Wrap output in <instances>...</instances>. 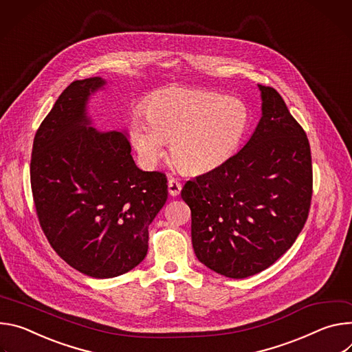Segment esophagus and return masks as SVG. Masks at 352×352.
Returning a JSON list of instances; mask_svg holds the SVG:
<instances>
[{
  "mask_svg": "<svg viewBox=\"0 0 352 352\" xmlns=\"http://www.w3.org/2000/svg\"><path fill=\"white\" fill-rule=\"evenodd\" d=\"M168 190H169V194L170 196H179V192H180V190H182V183L177 180V179H175V177H170L169 179V182H168Z\"/></svg>",
  "mask_w": 352,
  "mask_h": 352,
  "instance_id": "1",
  "label": "esophagus"
}]
</instances>
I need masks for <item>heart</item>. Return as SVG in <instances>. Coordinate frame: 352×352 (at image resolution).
<instances>
[{"label":"heart","instance_id":"heart-1","mask_svg":"<svg viewBox=\"0 0 352 352\" xmlns=\"http://www.w3.org/2000/svg\"><path fill=\"white\" fill-rule=\"evenodd\" d=\"M145 121L131 129V141L148 166L164 155L183 169L201 173L222 165L239 146L248 124L246 106L233 98L192 89H166L145 106Z\"/></svg>","mask_w":352,"mask_h":352}]
</instances>
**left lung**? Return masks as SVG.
<instances>
[{
    "mask_svg": "<svg viewBox=\"0 0 352 352\" xmlns=\"http://www.w3.org/2000/svg\"><path fill=\"white\" fill-rule=\"evenodd\" d=\"M258 88L263 114L246 145L182 188L194 253L229 278L257 274L294 245L314 188L305 130L274 88Z\"/></svg>",
    "mask_w": 352,
    "mask_h": 352,
    "instance_id": "1",
    "label": "left lung"
}]
</instances>
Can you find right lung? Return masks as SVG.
<instances>
[{
  "instance_id": "1",
  "label": "right lung",
  "mask_w": 352,
  "mask_h": 352,
  "mask_svg": "<svg viewBox=\"0 0 352 352\" xmlns=\"http://www.w3.org/2000/svg\"><path fill=\"white\" fill-rule=\"evenodd\" d=\"M99 76L71 82L37 129L30 186L38 223L54 252L94 278H113L148 252V226L165 206L168 179L135 166L120 131L99 133L87 117Z\"/></svg>"
}]
</instances>
